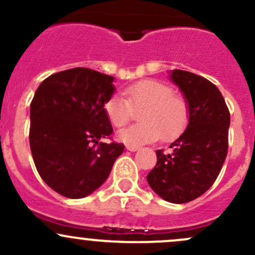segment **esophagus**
Returning <instances> with one entry per match:
<instances>
[{"label":"esophagus","mask_w":255,"mask_h":255,"mask_svg":"<svg viewBox=\"0 0 255 255\" xmlns=\"http://www.w3.org/2000/svg\"><path fill=\"white\" fill-rule=\"evenodd\" d=\"M126 149L129 150V151H136V150H139V146H135V145H127V146H126Z\"/></svg>","instance_id":"34e87169"}]
</instances>
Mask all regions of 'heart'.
Masks as SVG:
<instances>
[{"mask_svg": "<svg viewBox=\"0 0 255 255\" xmlns=\"http://www.w3.org/2000/svg\"><path fill=\"white\" fill-rule=\"evenodd\" d=\"M127 99L112 95L104 110L115 127L127 125L133 117V109L140 110V123L120 130L119 138L128 145L151 143L162 136L172 140L182 133L188 122V105L181 96L173 95L172 88L152 79L140 80L125 89Z\"/></svg>", "mask_w": 255, "mask_h": 255, "instance_id": "obj_1", "label": "heart"}]
</instances>
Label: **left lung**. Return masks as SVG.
Returning a JSON list of instances; mask_svg holds the SVG:
<instances>
[{
  "mask_svg": "<svg viewBox=\"0 0 255 255\" xmlns=\"http://www.w3.org/2000/svg\"><path fill=\"white\" fill-rule=\"evenodd\" d=\"M170 73L188 105V125L170 151L156 150V166L146 181L166 202L183 204L204 194L218 178L229 148L230 112L210 80L181 69Z\"/></svg>",
  "mask_w": 255,
  "mask_h": 255,
  "instance_id": "8db88e82",
  "label": "left lung"
}]
</instances>
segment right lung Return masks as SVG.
<instances>
[{"label": "right lung", "instance_id": "obj_1", "mask_svg": "<svg viewBox=\"0 0 255 255\" xmlns=\"http://www.w3.org/2000/svg\"><path fill=\"white\" fill-rule=\"evenodd\" d=\"M115 78L89 68L47 77L30 104L34 163L45 183L63 197L92 194L109 177L125 150L103 143L114 132L104 105L115 93Z\"/></svg>", "mask_w": 255, "mask_h": 255}]
</instances>
